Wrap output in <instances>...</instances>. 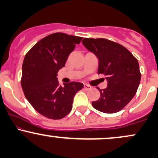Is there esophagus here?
<instances>
[{"instance_id": "esophagus-1", "label": "esophagus", "mask_w": 158, "mask_h": 158, "mask_svg": "<svg viewBox=\"0 0 158 158\" xmlns=\"http://www.w3.org/2000/svg\"><path fill=\"white\" fill-rule=\"evenodd\" d=\"M84 88L85 90H90V89H91V87L90 86V85H87V84H85L84 85Z\"/></svg>"}]
</instances>
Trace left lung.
Segmentation results:
<instances>
[{"mask_svg":"<svg viewBox=\"0 0 158 158\" xmlns=\"http://www.w3.org/2000/svg\"><path fill=\"white\" fill-rule=\"evenodd\" d=\"M82 44L99 59L98 73L106 77L108 87L92 102L95 109L106 114L119 111L135 97L141 74L137 59L118 43L106 39H87Z\"/></svg>","mask_w":158,"mask_h":158,"instance_id":"obj_1","label":"left lung"}]
</instances>
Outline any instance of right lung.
I'll return each instance as SVG.
<instances>
[{
	"label": "right lung",
	"instance_id": "right-lung-1",
	"mask_svg": "<svg viewBox=\"0 0 158 158\" xmlns=\"http://www.w3.org/2000/svg\"><path fill=\"white\" fill-rule=\"evenodd\" d=\"M81 39L62 32L50 34L38 41L23 59L21 83L25 97L36 111L49 119L68 115L74 96L83 88L77 81L61 86L56 77Z\"/></svg>",
	"mask_w": 158,
	"mask_h": 158
}]
</instances>
